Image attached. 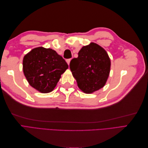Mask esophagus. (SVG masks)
Listing matches in <instances>:
<instances>
[{"mask_svg":"<svg viewBox=\"0 0 148 148\" xmlns=\"http://www.w3.org/2000/svg\"><path fill=\"white\" fill-rule=\"evenodd\" d=\"M70 61H71V59H66V63L68 64V65H70Z\"/></svg>","mask_w":148,"mask_h":148,"instance_id":"obj_1","label":"esophagus"}]
</instances>
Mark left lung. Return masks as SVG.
Wrapping results in <instances>:
<instances>
[{"label": "left lung", "instance_id": "left-lung-1", "mask_svg": "<svg viewBox=\"0 0 148 148\" xmlns=\"http://www.w3.org/2000/svg\"><path fill=\"white\" fill-rule=\"evenodd\" d=\"M70 70L79 89L91 94L103 88L109 78L110 60L105 49L91 42L83 46L70 64Z\"/></svg>", "mask_w": 148, "mask_h": 148}]
</instances>
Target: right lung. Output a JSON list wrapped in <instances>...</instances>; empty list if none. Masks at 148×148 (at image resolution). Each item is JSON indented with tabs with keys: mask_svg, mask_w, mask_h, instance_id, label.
Returning a JSON list of instances; mask_svg holds the SVG:
<instances>
[{
	"mask_svg": "<svg viewBox=\"0 0 148 148\" xmlns=\"http://www.w3.org/2000/svg\"><path fill=\"white\" fill-rule=\"evenodd\" d=\"M69 65L50 48L38 47L24 56L23 71L31 86L41 93L52 91Z\"/></svg>",
	"mask_w": 148,
	"mask_h": 148,
	"instance_id": "add662e5",
	"label": "right lung"
}]
</instances>
